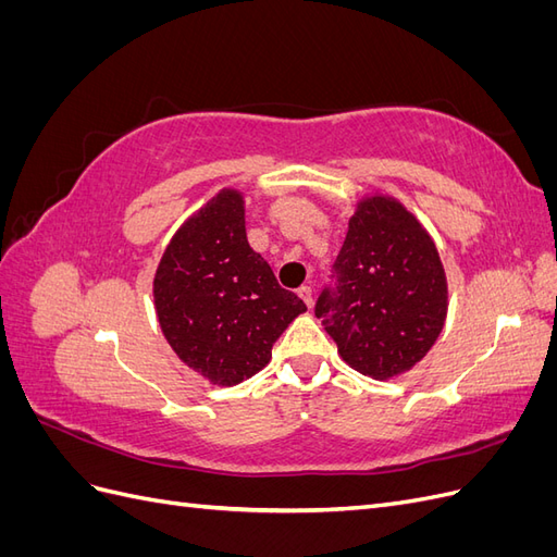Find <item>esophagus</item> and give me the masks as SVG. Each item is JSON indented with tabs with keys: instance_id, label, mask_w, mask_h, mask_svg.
<instances>
[{
	"instance_id": "obj_1",
	"label": "esophagus",
	"mask_w": 557,
	"mask_h": 557,
	"mask_svg": "<svg viewBox=\"0 0 557 557\" xmlns=\"http://www.w3.org/2000/svg\"><path fill=\"white\" fill-rule=\"evenodd\" d=\"M297 295L305 299V305L307 307H311V299H313V290H311V285H301V288L297 290Z\"/></svg>"
}]
</instances>
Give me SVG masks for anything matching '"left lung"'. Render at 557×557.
Returning <instances> with one entry per match:
<instances>
[{
	"label": "left lung",
	"instance_id": "obj_1",
	"mask_svg": "<svg viewBox=\"0 0 557 557\" xmlns=\"http://www.w3.org/2000/svg\"><path fill=\"white\" fill-rule=\"evenodd\" d=\"M313 313L360 374L407 372L440 336L446 276L430 234L391 197H369L348 221Z\"/></svg>",
	"mask_w": 557,
	"mask_h": 557
}]
</instances>
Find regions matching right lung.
<instances>
[{"label": "right lung", "mask_w": 557, "mask_h": 557, "mask_svg": "<svg viewBox=\"0 0 557 557\" xmlns=\"http://www.w3.org/2000/svg\"><path fill=\"white\" fill-rule=\"evenodd\" d=\"M153 295L176 356L221 385L260 372L281 332L307 311L248 246L244 201L234 190L218 193L174 234Z\"/></svg>", "instance_id": "1"}]
</instances>
